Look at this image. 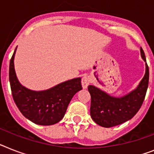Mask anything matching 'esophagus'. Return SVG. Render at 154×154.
Returning a JSON list of instances; mask_svg holds the SVG:
<instances>
[{"label": "esophagus", "mask_w": 154, "mask_h": 154, "mask_svg": "<svg viewBox=\"0 0 154 154\" xmlns=\"http://www.w3.org/2000/svg\"><path fill=\"white\" fill-rule=\"evenodd\" d=\"M89 84H90L89 77H88V76H87V75H85V76L82 77V80H81V85H82V88H88V86Z\"/></svg>", "instance_id": "1"}]
</instances>
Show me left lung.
Wrapping results in <instances>:
<instances>
[{"mask_svg":"<svg viewBox=\"0 0 154 154\" xmlns=\"http://www.w3.org/2000/svg\"><path fill=\"white\" fill-rule=\"evenodd\" d=\"M141 57L146 62L143 78L134 89L122 97H114L94 85L88 87L91 95L90 115L92 120L103 127L122 124L133 118L142 106L149 85V67L144 51L141 48Z\"/></svg>","mask_w":154,"mask_h":154,"instance_id":"left-lung-1","label":"left lung"}]
</instances>
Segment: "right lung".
Returning a JSON list of instances; mask_svg holds the SVG:
<instances>
[{"instance_id":"obj_1","label":"right lung","mask_w":154,"mask_h":154,"mask_svg":"<svg viewBox=\"0 0 154 154\" xmlns=\"http://www.w3.org/2000/svg\"><path fill=\"white\" fill-rule=\"evenodd\" d=\"M16 48L9 65V82L16 106L25 118L35 124H55L63 119L73 96L82 89L81 78L68 80L42 91L26 88L19 81L15 70Z\"/></svg>"}]
</instances>
